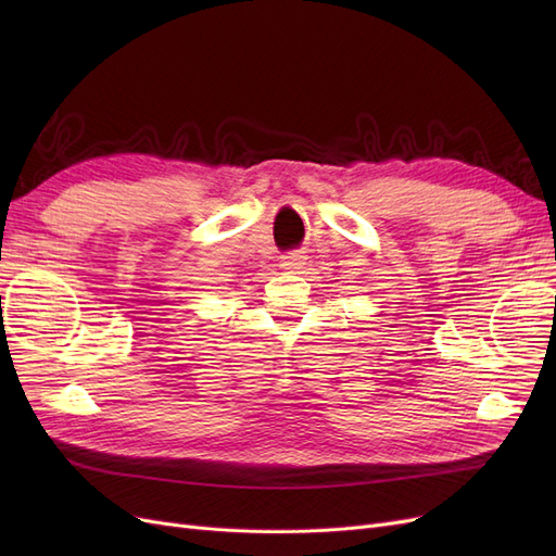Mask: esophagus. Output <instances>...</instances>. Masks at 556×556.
Segmentation results:
<instances>
[{"label": "esophagus", "mask_w": 556, "mask_h": 556, "mask_svg": "<svg viewBox=\"0 0 556 556\" xmlns=\"http://www.w3.org/2000/svg\"><path fill=\"white\" fill-rule=\"evenodd\" d=\"M306 252L304 250H294V252H288V255L282 257V266L290 268V271H301V268L306 266Z\"/></svg>", "instance_id": "esophagus-1"}]
</instances>
